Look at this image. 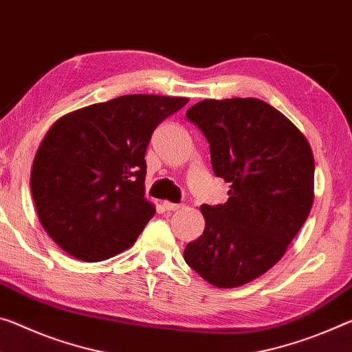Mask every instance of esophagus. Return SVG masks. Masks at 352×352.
Returning a JSON list of instances; mask_svg holds the SVG:
<instances>
[{"mask_svg":"<svg viewBox=\"0 0 352 352\" xmlns=\"http://www.w3.org/2000/svg\"><path fill=\"white\" fill-rule=\"evenodd\" d=\"M163 206L167 211H177L182 208V204H172V202H169V200H166V202H163Z\"/></svg>","mask_w":352,"mask_h":352,"instance_id":"1","label":"esophagus"}]
</instances>
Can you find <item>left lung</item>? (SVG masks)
<instances>
[{"mask_svg":"<svg viewBox=\"0 0 352 352\" xmlns=\"http://www.w3.org/2000/svg\"><path fill=\"white\" fill-rule=\"evenodd\" d=\"M210 144L224 205H202L205 230L183 256L217 288L241 287L271 270L314 204L310 144L280 111L258 98L204 100L186 111Z\"/></svg>","mask_w":352,"mask_h":352,"instance_id":"left-lung-1","label":"left lung"}]
</instances>
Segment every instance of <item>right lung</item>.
Instances as JSON below:
<instances>
[{"label":"right lung","mask_w":352,"mask_h":352,"mask_svg":"<svg viewBox=\"0 0 352 352\" xmlns=\"http://www.w3.org/2000/svg\"><path fill=\"white\" fill-rule=\"evenodd\" d=\"M186 103L135 94L54 122L32 163L31 192L38 221L60 249L102 261L135 244L155 214L144 197L150 138Z\"/></svg>","instance_id":"right-lung-1"}]
</instances>
